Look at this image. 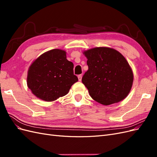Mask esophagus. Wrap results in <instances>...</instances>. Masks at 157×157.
I'll list each match as a JSON object with an SVG mask.
<instances>
[{
  "label": "esophagus",
  "mask_w": 157,
  "mask_h": 157,
  "mask_svg": "<svg viewBox=\"0 0 157 157\" xmlns=\"http://www.w3.org/2000/svg\"><path fill=\"white\" fill-rule=\"evenodd\" d=\"M78 78L79 81H81V80H82V75H78Z\"/></svg>",
  "instance_id": "obj_1"
}]
</instances>
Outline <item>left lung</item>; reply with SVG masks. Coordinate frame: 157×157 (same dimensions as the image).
<instances>
[{
    "label": "left lung",
    "mask_w": 157,
    "mask_h": 157,
    "mask_svg": "<svg viewBox=\"0 0 157 157\" xmlns=\"http://www.w3.org/2000/svg\"><path fill=\"white\" fill-rule=\"evenodd\" d=\"M88 70L82 82L90 96L104 105L121 101L130 93L134 74L119 52L108 47H97L83 52Z\"/></svg>",
    "instance_id": "left-lung-1"
}]
</instances>
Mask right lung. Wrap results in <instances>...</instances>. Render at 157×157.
<instances>
[{"label": "right lung", "instance_id": "add662e5", "mask_svg": "<svg viewBox=\"0 0 157 157\" xmlns=\"http://www.w3.org/2000/svg\"><path fill=\"white\" fill-rule=\"evenodd\" d=\"M73 63L67 59L66 52L53 49L44 52L30 65L27 84L39 99L53 101L67 94L78 81L73 73Z\"/></svg>", "mask_w": 157, "mask_h": 157}]
</instances>
